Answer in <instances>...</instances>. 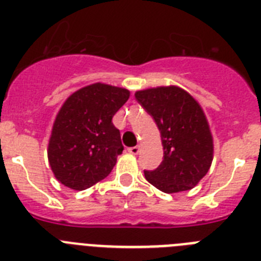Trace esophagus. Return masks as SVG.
Instances as JSON below:
<instances>
[{"mask_svg": "<svg viewBox=\"0 0 261 261\" xmlns=\"http://www.w3.org/2000/svg\"><path fill=\"white\" fill-rule=\"evenodd\" d=\"M128 151L130 154H133V155H136V154H138V151H140V146H132V147H128Z\"/></svg>", "mask_w": 261, "mask_h": 261, "instance_id": "esophagus-1", "label": "esophagus"}]
</instances>
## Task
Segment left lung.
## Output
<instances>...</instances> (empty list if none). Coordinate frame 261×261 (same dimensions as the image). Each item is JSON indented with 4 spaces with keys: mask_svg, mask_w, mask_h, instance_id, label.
I'll return each instance as SVG.
<instances>
[{
    "mask_svg": "<svg viewBox=\"0 0 261 261\" xmlns=\"http://www.w3.org/2000/svg\"><path fill=\"white\" fill-rule=\"evenodd\" d=\"M135 96L153 116L163 146L162 163L144 171L146 180L165 193L192 190L213 161V137L201 106L177 86L140 90Z\"/></svg>",
    "mask_w": 261,
    "mask_h": 261,
    "instance_id": "left-lung-1",
    "label": "left lung"
}]
</instances>
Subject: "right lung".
I'll list each match as a JSON object with an SVG mask.
<instances>
[{
  "label": "right lung",
  "mask_w": 261,
  "mask_h": 261,
  "mask_svg": "<svg viewBox=\"0 0 261 261\" xmlns=\"http://www.w3.org/2000/svg\"><path fill=\"white\" fill-rule=\"evenodd\" d=\"M129 95V90L98 82L64 102L48 142V161L60 183L84 191L110 175L124 150L112 117Z\"/></svg>",
  "instance_id": "1"
}]
</instances>
